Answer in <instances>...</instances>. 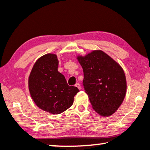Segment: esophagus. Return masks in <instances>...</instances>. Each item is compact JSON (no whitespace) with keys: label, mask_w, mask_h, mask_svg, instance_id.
Returning <instances> with one entry per match:
<instances>
[{"label":"esophagus","mask_w":150,"mask_h":150,"mask_svg":"<svg viewBox=\"0 0 150 150\" xmlns=\"http://www.w3.org/2000/svg\"><path fill=\"white\" fill-rule=\"evenodd\" d=\"M75 86L76 87H77V88H78L79 89H81V85H80V83H76V84H75Z\"/></svg>","instance_id":"34e87169"}]
</instances>
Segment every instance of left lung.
Masks as SVG:
<instances>
[{
    "instance_id": "left-lung-1",
    "label": "left lung",
    "mask_w": 150,
    "mask_h": 150,
    "mask_svg": "<svg viewBox=\"0 0 150 150\" xmlns=\"http://www.w3.org/2000/svg\"><path fill=\"white\" fill-rule=\"evenodd\" d=\"M84 73L83 86L94 111L102 116L112 115L124 99L126 80L123 70L101 51L78 56Z\"/></svg>"
}]
</instances>
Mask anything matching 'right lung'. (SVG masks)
I'll use <instances>...</instances> for the list:
<instances>
[{"label":"right lung","mask_w":150,"mask_h":150,"mask_svg":"<svg viewBox=\"0 0 150 150\" xmlns=\"http://www.w3.org/2000/svg\"><path fill=\"white\" fill-rule=\"evenodd\" d=\"M56 55L49 53L37 60L29 77V89L38 107L58 114L73 104L77 87L69 86L63 75L58 71Z\"/></svg>","instance_id":"obj_1"}]
</instances>
